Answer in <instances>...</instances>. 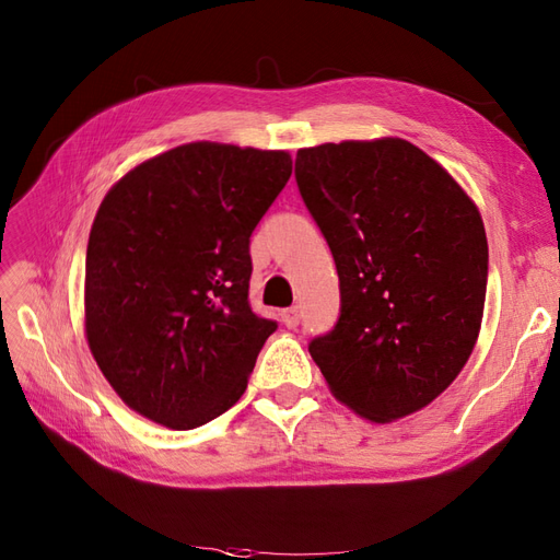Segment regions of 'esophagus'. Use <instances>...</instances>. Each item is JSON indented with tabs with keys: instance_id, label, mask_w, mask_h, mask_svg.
<instances>
[{
	"instance_id": "obj_1",
	"label": "esophagus",
	"mask_w": 560,
	"mask_h": 560,
	"mask_svg": "<svg viewBox=\"0 0 560 560\" xmlns=\"http://www.w3.org/2000/svg\"><path fill=\"white\" fill-rule=\"evenodd\" d=\"M299 319H301V315H299V308H296V306L282 311V322H284L287 329H294V327L299 325Z\"/></svg>"
}]
</instances>
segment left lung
I'll return each instance as SVG.
<instances>
[{
    "mask_svg": "<svg viewBox=\"0 0 560 560\" xmlns=\"http://www.w3.org/2000/svg\"><path fill=\"white\" fill-rule=\"evenodd\" d=\"M294 175L341 282L338 322L308 346L315 364L371 422L420 411L479 338L488 243L477 206L399 138L299 149Z\"/></svg>",
    "mask_w": 560,
    "mask_h": 560,
    "instance_id": "obj_1",
    "label": "left lung"
}]
</instances>
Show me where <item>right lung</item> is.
Here are the masks:
<instances>
[{"instance_id":"add662e5","label":"right lung","mask_w":560,"mask_h":560,"mask_svg":"<svg viewBox=\"0 0 560 560\" xmlns=\"http://www.w3.org/2000/svg\"><path fill=\"white\" fill-rule=\"evenodd\" d=\"M292 175L287 151L191 142L132 167L86 249V338L132 411L194 430L238 401L273 319L249 308V235Z\"/></svg>"}]
</instances>
